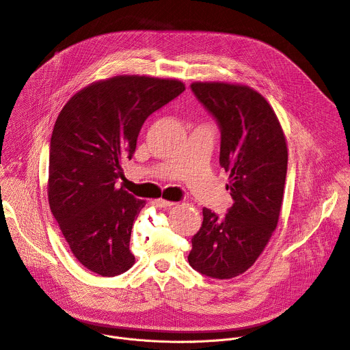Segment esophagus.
<instances>
[{
	"label": "esophagus",
	"mask_w": 350,
	"mask_h": 350,
	"mask_svg": "<svg viewBox=\"0 0 350 350\" xmlns=\"http://www.w3.org/2000/svg\"><path fill=\"white\" fill-rule=\"evenodd\" d=\"M157 205L159 208H172L173 205H176L174 202H170V201H166V199H157Z\"/></svg>",
	"instance_id": "esophagus-1"
}]
</instances>
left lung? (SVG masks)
Returning <instances> with one entry per match:
<instances>
[{
	"label": "left lung",
	"mask_w": 350,
	"mask_h": 350,
	"mask_svg": "<svg viewBox=\"0 0 350 350\" xmlns=\"http://www.w3.org/2000/svg\"><path fill=\"white\" fill-rule=\"evenodd\" d=\"M191 90L219 124L220 166L230 173L226 188L234 202L223 219L204 208L188 263L204 275L228 280L252 267L277 227L288 149L273 108L254 88L196 81Z\"/></svg>",
	"instance_id": "obj_1"
}]
</instances>
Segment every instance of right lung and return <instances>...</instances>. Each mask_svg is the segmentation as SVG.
Here are the masks:
<instances>
[{"instance_id":"add662e5","label":"right lung","mask_w":350,"mask_h":350,"mask_svg":"<svg viewBox=\"0 0 350 350\" xmlns=\"http://www.w3.org/2000/svg\"><path fill=\"white\" fill-rule=\"evenodd\" d=\"M184 90L178 80L116 76L80 90L61 111L49 144L48 201L72 254L92 273L115 277L134 265L130 235L145 201L116 181L146 118Z\"/></svg>"}]
</instances>
